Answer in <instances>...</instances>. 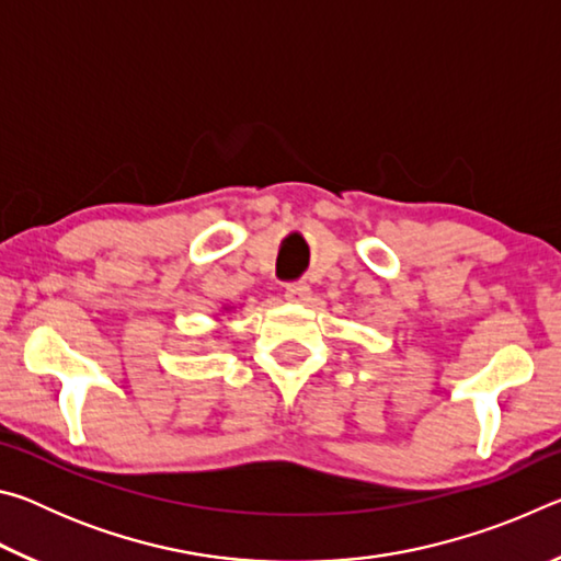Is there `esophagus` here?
<instances>
[{"label": "esophagus", "instance_id": "1", "mask_svg": "<svg viewBox=\"0 0 561 561\" xmlns=\"http://www.w3.org/2000/svg\"><path fill=\"white\" fill-rule=\"evenodd\" d=\"M309 287L307 284H301V282H297V284H287V289H284V297H287V301H294V304H304L309 299Z\"/></svg>", "mask_w": 561, "mask_h": 561}]
</instances>
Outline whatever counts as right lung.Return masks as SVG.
<instances>
[{
    "mask_svg": "<svg viewBox=\"0 0 561 561\" xmlns=\"http://www.w3.org/2000/svg\"><path fill=\"white\" fill-rule=\"evenodd\" d=\"M234 307H222V314H225V311H232Z\"/></svg>",
    "mask_w": 561,
    "mask_h": 561,
    "instance_id": "right-lung-1",
    "label": "right lung"
}]
</instances>
